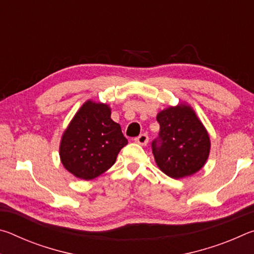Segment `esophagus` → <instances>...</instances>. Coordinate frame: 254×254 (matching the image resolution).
<instances>
[{
    "label": "esophagus",
    "mask_w": 254,
    "mask_h": 254,
    "mask_svg": "<svg viewBox=\"0 0 254 254\" xmlns=\"http://www.w3.org/2000/svg\"><path fill=\"white\" fill-rule=\"evenodd\" d=\"M134 141L141 145H147V143L149 142V136L147 134H140L139 136L135 137Z\"/></svg>",
    "instance_id": "34e87169"
}]
</instances>
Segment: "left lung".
Here are the masks:
<instances>
[{"mask_svg": "<svg viewBox=\"0 0 254 254\" xmlns=\"http://www.w3.org/2000/svg\"><path fill=\"white\" fill-rule=\"evenodd\" d=\"M159 140L152 153L163 174L180 179L196 174L205 166L210 151L209 134L196 112L187 103L163 109L157 115Z\"/></svg>", "mask_w": 254, "mask_h": 254, "instance_id": "obj_1", "label": "left lung"}]
</instances>
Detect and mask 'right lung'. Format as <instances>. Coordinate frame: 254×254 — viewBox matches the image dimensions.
Masks as SVG:
<instances>
[{"mask_svg":"<svg viewBox=\"0 0 254 254\" xmlns=\"http://www.w3.org/2000/svg\"><path fill=\"white\" fill-rule=\"evenodd\" d=\"M127 140L106 103L86 101L62 135L60 161L76 178L91 180L114 165Z\"/></svg>","mask_w":254,"mask_h":254,"instance_id":"right-lung-1","label":"right lung"}]
</instances>
